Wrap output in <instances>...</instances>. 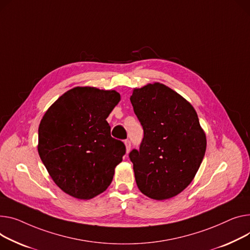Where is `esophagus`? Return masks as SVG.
<instances>
[{
    "label": "esophagus",
    "mask_w": 250,
    "mask_h": 250,
    "mask_svg": "<svg viewBox=\"0 0 250 250\" xmlns=\"http://www.w3.org/2000/svg\"><path fill=\"white\" fill-rule=\"evenodd\" d=\"M125 152H126V154H128L129 151H130V146H131L130 142L128 140H125Z\"/></svg>",
    "instance_id": "1"
}]
</instances>
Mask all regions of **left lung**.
Returning <instances> with one entry per match:
<instances>
[{
	"mask_svg": "<svg viewBox=\"0 0 250 250\" xmlns=\"http://www.w3.org/2000/svg\"><path fill=\"white\" fill-rule=\"evenodd\" d=\"M130 103L144 128L129 159L140 191L154 200L180 194L193 181L206 152V135L186 99L160 82L132 90Z\"/></svg>",
	"mask_w": 250,
	"mask_h": 250,
	"instance_id": "obj_1",
	"label": "left lung"
}]
</instances>
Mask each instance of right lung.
Returning <instances> with one entry per match:
<instances>
[{"instance_id":"1","label":"right lung","mask_w":250,"mask_h":250,"mask_svg":"<svg viewBox=\"0 0 250 250\" xmlns=\"http://www.w3.org/2000/svg\"><path fill=\"white\" fill-rule=\"evenodd\" d=\"M121 101L115 90L77 86L50 106L39 125L38 153L66 194L89 200L110 185L125 146L110 136L107 116Z\"/></svg>"}]
</instances>
